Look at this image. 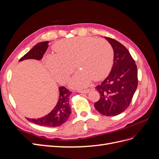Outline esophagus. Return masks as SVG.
Here are the masks:
<instances>
[{
    "mask_svg": "<svg viewBox=\"0 0 159 159\" xmlns=\"http://www.w3.org/2000/svg\"><path fill=\"white\" fill-rule=\"evenodd\" d=\"M89 91H90L89 89H84V90H78V91L79 93H87Z\"/></svg>",
    "mask_w": 159,
    "mask_h": 159,
    "instance_id": "1",
    "label": "esophagus"
}]
</instances>
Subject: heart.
I'll return each mask as SVG.
<instances>
[{
    "label": "heart",
    "instance_id": "b5f03b06",
    "mask_svg": "<svg viewBox=\"0 0 159 159\" xmlns=\"http://www.w3.org/2000/svg\"><path fill=\"white\" fill-rule=\"evenodd\" d=\"M57 54L44 57L46 66L60 83H66L76 68L81 70L70 81L74 88H84L92 79L98 81L107 75L113 61V50L103 38L77 37L57 42Z\"/></svg>",
    "mask_w": 159,
    "mask_h": 159
}]
</instances>
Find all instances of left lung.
I'll return each mask as SVG.
<instances>
[{"mask_svg":"<svg viewBox=\"0 0 159 159\" xmlns=\"http://www.w3.org/2000/svg\"><path fill=\"white\" fill-rule=\"evenodd\" d=\"M111 45L113 65L109 75L96 86L100 98L94 104L99 113L115 116L123 113L131 102L138 85L137 68L129 50L113 38L105 37Z\"/></svg>","mask_w":159,"mask_h":159,"instance_id":"left-lung-1","label":"left lung"}]
</instances>
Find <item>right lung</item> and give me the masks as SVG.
I'll return each mask as SVG.
<instances>
[{"label": "right lung", "instance_id": "1", "mask_svg": "<svg viewBox=\"0 0 159 159\" xmlns=\"http://www.w3.org/2000/svg\"><path fill=\"white\" fill-rule=\"evenodd\" d=\"M49 42L38 43L32 49L22 57L19 61L27 59L40 60L42 58L48 47ZM59 99L55 107L46 116L36 119L27 118L28 121L41 126L56 127L61 125L67 121L71 114V107L69 103V98L71 92L64 86L59 88Z\"/></svg>", "mask_w": 159, "mask_h": 159}]
</instances>
